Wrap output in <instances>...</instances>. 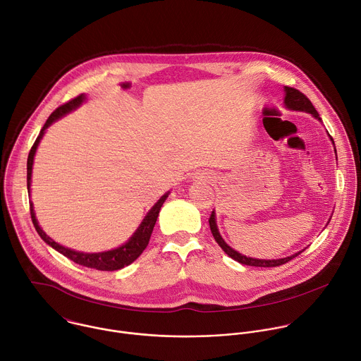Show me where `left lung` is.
Segmentation results:
<instances>
[{"instance_id": "8db88e82", "label": "left lung", "mask_w": 361, "mask_h": 361, "mask_svg": "<svg viewBox=\"0 0 361 361\" xmlns=\"http://www.w3.org/2000/svg\"><path fill=\"white\" fill-rule=\"evenodd\" d=\"M283 92H285V100H283V103H285V107H286V109L295 110V111H305V113L312 114L314 118L320 120V117H319L316 109L313 107V104L310 103V100H309L302 92H299V90H296V89H293V87H288V86L283 87ZM330 140L333 141L331 137H330ZM333 144H334V142H333ZM334 151H336V149H334ZM209 224H210V230H212V234H213L216 243L223 248V251H224L228 257H231L233 259H235V261H238L240 264H244V265L264 267V268L279 267V265H282V264L290 261L292 258L298 257V255L303 251V250H302V251H299V252H295V254L290 255V257H285V258H279V259H258V258H250V257H245V255L237 252L235 250H233V248L221 238V235H220V233H219V228H217V224H216V213H214V212H212V214H210Z\"/></svg>"}]
</instances>
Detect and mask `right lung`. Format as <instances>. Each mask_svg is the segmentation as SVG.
Masks as SVG:
<instances>
[{
    "instance_id": "obj_1",
    "label": "right lung",
    "mask_w": 361,
    "mask_h": 361,
    "mask_svg": "<svg viewBox=\"0 0 361 361\" xmlns=\"http://www.w3.org/2000/svg\"><path fill=\"white\" fill-rule=\"evenodd\" d=\"M85 100H86L85 94H80V96L72 99L71 102H68V103L62 104L61 107H58L49 116V118L47 120L45 126L42 127V130H41V133H39L37 141L34 142V145H32V148L30 151V155H28V162H27V186H28V192H31L30 186H31V176H32L34 157H35L37 148H38V145H39V142H41V140H42V137L45 134V130L52 123H55L56 120L63 117L65 114L76 110ZM168 195H169V192L165 193L152 206V209L147 213L145 219L142 220V223L140 224L137 231L133 234V237L126 244H123L121 247H117L114 250L103 251V252H80V251H75L72 248H68V247H63V245L58 244L49 235H47V233L39 227V223H38L35 212H34L32 202L30 203V210H31V219H32V223L35 226V230L38 231L41 238L47 244H49L52 248H55L56 251H59L61 254H63L65 257H68L69 259H72L73 262H76L79 265H83V267H87V268H94V269H100V271H116V269H121V268L130 265L131 262H134L142 254V251L147 248V245L149 243V238H151V234H152V230H154V226L157 223L159 210H161L164 202L166 200Z\"/></svg>"
}]
</instances>
